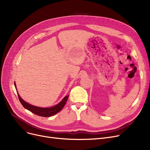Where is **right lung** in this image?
<instances>
[{"mask_svg":"<svg viewBox=\"0 0 150 150\" xmlns=\"http://www.w3.org/2000/svg\"><path fill=\"white\" fill-rule=\"evenodd\" d=\"M15 86L16 89V91L18 93L16 83H15ZM18 98H19V99L21 104L23 105V107L25 109H27L28 110L30 111L31 112H32L35 114H36V115H38V116L44 117H51V116L55 115L56 113L59 112L63 109L64 105H65V104L67 101V99L68 98V96H69V95L65 96L59 104H57L54 106L51 107V108H40V107L35 106L32 104H30L29 103H28L25 102L24 100H23V99L21 98V97L18 94Z\"/></svg>","mask_w":150,"mask_h":150,"instance_id":"right-lung-1","label":"right lung"}]
</instances>
